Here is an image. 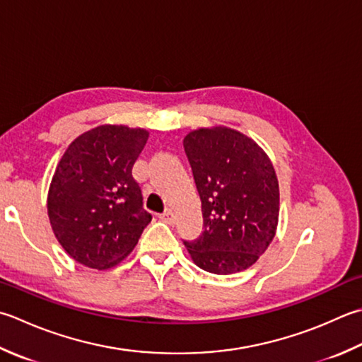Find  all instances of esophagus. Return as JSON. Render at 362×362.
Here are the masks:
<instances>
[{"label":"esophagus","instance_id":"34e87169","mask_svg":"<svg viewBox=\"0 0 362 362\" xmlns=\"http://www.w3.org/2000/svg\"><path fill=\"white\" fill-rule=\"evenodd\" d=\"M160 218H161V221H165L166 224H174V221H175V215L171 209L165 210V214L160 215Z\"/></svg>","mask_w":362,"mask_h":362}]
</instances>
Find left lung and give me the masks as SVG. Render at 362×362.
Segmentation results:
<instances>
[{
	"mask_svg": "<svg viewBox=\"0 0 362 362\" xmlns=\"http://www.w3.org/2000/svg\"><path fill=\"white\" fill-rule=\"evenodd\" d=\"M202 202L204 232L183 242L191 260L215 274L243 272L276 235L279 182L264 148L238 130L218 125L183 139Z\"/></svg>",
	"mask_w": 362,
	"mask_h": 362,
	"instance_id": "8db88e82",
	"label": "left lung"
}]
</instances>
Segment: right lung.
<instances>
[{
    "label": "right lung",
    "instance_id": "obj_1",
    "mask_svg": "<svg viewBox=\"0 0 362 362\" xmlns=\"http://www.w3.org/2000/svg\"><path fill=\"white\" fill-rule=\"evenodd\" d=\"M147 138L144 129L105 124L80 134L64 152L47 210L54 237L78 264L95 270L116 267L151 223L132 175Z\"/></svg>",
    "mask_w": 362,
    "mask_h": 362
}]
</instances>
